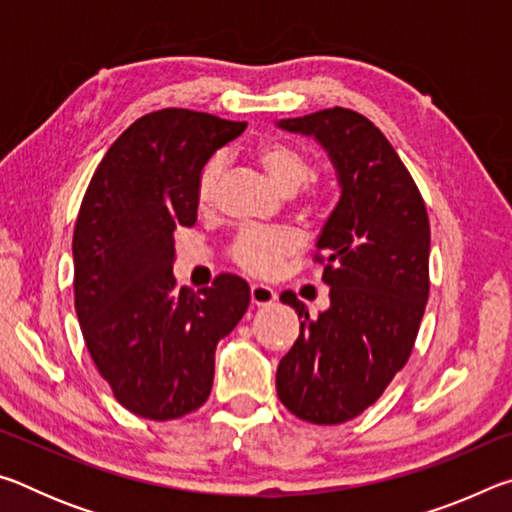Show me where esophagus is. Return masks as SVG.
Returning a JSON list of instances; mask_svg holds the SVG:
<instances>
[{"label": "esophagus", "mask_w": 512, "mask_h": 512, "mask_svg": "<svg viewBox=\"0 0 512 512\" xmlns=\"http://www.w3.org/2000/svg\"><path fill=\"white\" fill-rule=\"evenodd\" d=\"M275 298L277 293L271 287H266V284H253V287H250V302H253L255 307L271 305Z\"/></svg>", "instance_id": "1"}]
</instances>
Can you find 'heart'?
Instances as JSON below:
<instances>
[{
	"mask_svg": "<svg viewBox=\"0 0 512 512\" xmlns=\"http://www.w3.org/2000/svg\"><path fill=\"white\" fill-rule=\"evenodd\" d=\"M257 158L266 169L268 178L284 189V192H296L300 185H305L314 164H311L309 153L302 149L300 144L289 140H264L257 146ZM223 162L219 155L207 160L203 164L201 173L196 180V198L198 205L205 207L212 203L214 187L219 180ZM329 198L327 187L323 185H309L305 196H302V205L307 210H323ZM298 248L296 232L287 228H248L239 232L237 239L230 246V259L235 262L241 271L250 275H273L280 268L282 259Z\"/></svg>",
	"mask_w": 512,
	"mask_h": 512,
	"instance_id": "1",
	"label": "heart"
}]
</instances>
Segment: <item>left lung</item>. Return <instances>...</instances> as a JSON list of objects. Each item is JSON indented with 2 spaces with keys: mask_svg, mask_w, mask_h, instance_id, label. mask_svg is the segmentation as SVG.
Returning <instances> with one entry per match:
<instances>
[{
  "mask_svg": "<svg viewBox=\"0 0 512 512\" xmlns=\"http://www.w3.org/2000/svg\"><path fill=\"white\" fill-rule=\"evenodd\" d=\"M327 151L341 198L318 237L329 309L311 318L293 291L300 336L277 366V397L300 420L341 424L375 404L411 357L429 298V216L384 133L359 112L282 119Z\"/></svg>",
  "mask_w": 512,
  "mask_h": 512,
  "instance_id": "left-lung-1",
  "label": "left lung"
}]
</instances>
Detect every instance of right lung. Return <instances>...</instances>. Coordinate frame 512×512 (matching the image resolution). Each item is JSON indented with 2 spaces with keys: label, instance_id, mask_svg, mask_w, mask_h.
I'll return each instance as SVG.
<instances>
[{
  "label": "right lung",
  "instance_id": "right-lung-1",
  "mask_svg": "<svg viewBox=\"0 0 512 512\" xmlns=\"http://www.w3.org/2000/svg\"><path fill=\"white\" fill-rule=\"evenodd\" d=\"M246 121L164 108L121 133L83 196L74 228V307L99 375L146 420L207 402L214 350L246 314L250 289L221 273L198 293L173 277V232L196 223V180Z\"/></svg>",
  "mask_w": 512,
  "mask_h": 512
}]
</instances>
